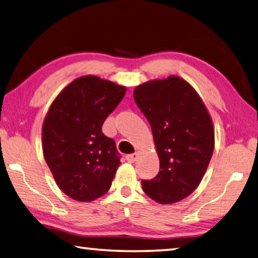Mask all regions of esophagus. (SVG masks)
Segmentation results:
<instances>
[{
    "label": "esophagus",
    "instance_id": "esophagus-1",
    "mask_svg": "<svg viewBox=\"0 0 258 258\" xmlns=\"http://www.w3.org/2000/svg\"><path fill=\"white\" fill-rule=\"evenodd\" d=\"M138 157H139L138 152H134V154H131V155L126 156V160H127L128 163H134V161H137Z\"/></svg>",
    "mask_w": 258,
    "mask_h": 258
}]
</instances>
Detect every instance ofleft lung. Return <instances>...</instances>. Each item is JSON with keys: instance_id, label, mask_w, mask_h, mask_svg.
Masks as SVG:
<instances>
[{"instance_id": "left-lung-1", "label": "left lung", "mask_w": 258, "mask_h": 258, "mask_svg": "<svg viewBox=\"0 0 258 258\" xmlns=\"http://www.w3.org/2000/svg\"><path fill=\"white\" fill-rule=\"evenodd\" d=\"M134 101L149 121L159 157V172L142 180L143 191L159 204L191 195L214 150V128L206 107L189 83L176 76L139 85Z\"/></svg>"}]
</instances>
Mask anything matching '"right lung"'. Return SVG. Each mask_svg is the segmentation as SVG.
<instances>
[{
	"label": "right lung",
	"instance_id": "add662e5",
	"mask_svg": "<svg viewBox=\"0 0 258 258\" xmlns=\"http://www.w3.org/2000/svg\"><path fill=\"white\" fill-rule=\"evenodd\" d=\"M125 92V86L84 76L51 104L43 124V154L56 184L71 198L92 202L110 189L120 155L102 125Z\"/></svg>",
	"mask_w": 258,
	"mask_h": 258
}]
</instances>
